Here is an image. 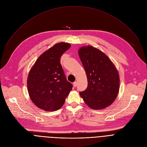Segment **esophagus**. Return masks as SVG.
Listing matches in <instances>:
<instances>
[{
	"label": "esophagus",
	"mask_w": 147,
	"mask_h": 147,
	"mask_svg": "<svg viewBox=\"0 0 147 147\" xmlns=\"http://www.w3.org/2000/svg\"><path fill=\"white\" fill-rule=\"evenodd\" d=\"M77 84H78V82H74L73 83V86H74V88H76V87L77 86Z\"/></svg>",
	"instance_id": "34e87169"
}]
</instances>
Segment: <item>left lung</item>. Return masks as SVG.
<instances>
[{
  "mask_svg": "<svg viewBox=\"0 0 147 147\" xmlns=\"http://www.w3.org/2000/svg\"><path fill=\"white\" fill-rule=\"evenodd\" d=\"M79 55L88 79V87L80 95L90 109H104L117 96L120 84L117 69L104 53L92 46L80 48Z\"/></svg>",
  "mask_w": 147,
  "mask_h": 147,
  "instance_id": "obj_1",
  "label": "left lung"
}]
</instances>
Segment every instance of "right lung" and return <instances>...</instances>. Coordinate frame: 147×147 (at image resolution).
Segmentation results:
<instances>
[{
    "label": "right lung",
    "instance_id": "obj_1",
    "mask_svg": "<svg viewBox=\"0 0 147 147\" xmlns=\"http://www.w3.org/2000/svg\"><path fill=\"white\" fill-rule=\"evenodd\" d=\"M71 45L61 42L43 53L31 68L27 78L28 94L33 102L42 110L59 109L72 90L60 64V58Z\"/></svg>",
    "mask_w": 147,
    "mask_h": 147
}]
</instances>
